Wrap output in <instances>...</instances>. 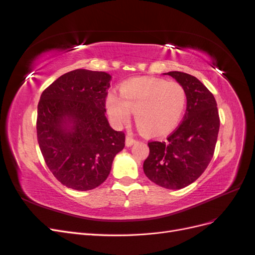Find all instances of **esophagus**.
<instances>
[{
  "label": "esophagus",
  "instance_id": "obj_1",
  "mask_svg": "<svg viewBox=\"0 0 255 255\" xmlns=\"http://www.w3.org/2000/svg\"><path fill=\"white\" fill-rule=\"evenodd\" d=\"M134 143H136V140L134 139L133 137H130V136H127V138H126V144H127V146H130V145H133Z\"/></svg>",
  "mask_w": 255,
  "mask_h": 255
}]
</instances>
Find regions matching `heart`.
<instances>
[{
	"label": "heart",
	"mask_w": 255,
	"mask_h": 255,
	"mask_svg": "<svg viewBox=\"0 0 255 255\" xmlns=\"http://www.w3.org/2000/svg\"><path fill=\"white\" fill-rule=\"evenodd\" d=\"M121 97L110 92L106 109L116 125L128 121L130 111L143 133L164 135L179 123L186 105V92L180 83L158 78H135L123 82Z\"/></svg>",
	"instance_id": "obj_1"
}]
</instances>
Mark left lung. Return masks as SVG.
I'll list each match as a JSON object with an SVG mask.
<instances>
[{"label": "left lung", "mask_w": 255, "mask_h": 255, "mask_svg": "<svg viewBox=\"0 0 255 255\" xmlns=\"http://www.w3.org/2000/svg\"><path fill=\"white\" fill-rule=\"evenodd\" d=\"M186 92L184 119L165 141L148 143L143 161L148 179L167 189H181L201 175L214 155L220 127L217 103L212 92L195 76L170 71Z\"/></svg>", "instance_id": "left-lung-1"}]
</instances>
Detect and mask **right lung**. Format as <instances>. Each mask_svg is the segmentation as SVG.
Segmentation results:
<instances>
[{
  "mask_svg": "<svg viewBox=\"0 0 255 255\" xmlns=\"http://www.w3.org/2000/svg\"><path fill=\"white\" fill-rule=\"evenodd\" d=\"M111 79L106 72L76 69L53 82L38 103V143L50 171L69 188L101 185L125 148V133L113 129L105 116Z\"/></svg>",
  "mask_w": 255,
  "mask_h": 255,
  "instance_id": "add662e5",
  "label": "right lung"
}]
</instances>
